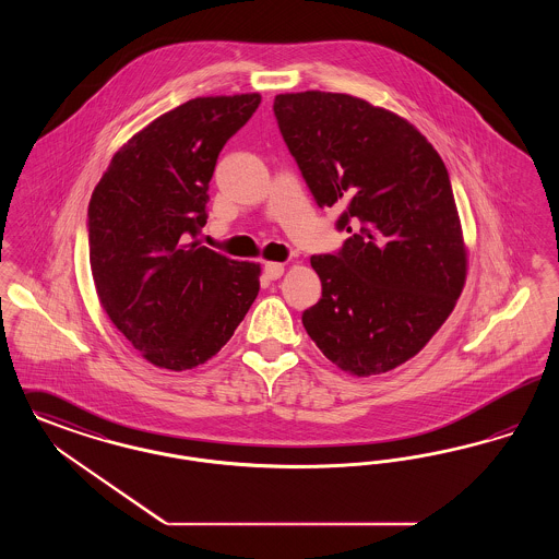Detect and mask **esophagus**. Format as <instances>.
Here are the masks:
<instances>
[{
    "label": "esophagus",
    "instance_id": "34e87169",
    "mask_svg": "<svg viewBox=\"0 0 559 559\" xmlns=\"http://www.w3.org/2000/svg\"><path fill=\"white\" fill-rule=\"evenodd\" d=\"M283 272H285V266L278 264V262H266V264H264V274H266V278H270V281L281 278Z\"/></svg>",
    "mask_w": 559,
    "mask_h": 559
}]
</instances>
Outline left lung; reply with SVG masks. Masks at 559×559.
I'll use <instances>...</instances> for the list:
<instances>
[{"instance_id":"obj_1","label":"left lung","mask_w":559,"mask_h":559,"mask_svg":"<svg viewBox=\"0 0 559 559\" xmlns=\"http://www.w3.org/2000/svg\"><path fill=\"white\" fill-rule=\"evenodd\" d=\"M281 134L320 207L343 205L338 253L312 255L322 297L301 320L354 377L414 358L453 312L466 246L445 164L414 124L347 93L274 97Z\"/></svg>"}]
</instances>
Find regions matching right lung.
Listing matches in <instances>:
<instances>
[{"mask_svg":"<svg viewBox=\"0 0 559 559\" xmlns=\"http://www.w3.org/2000/svg\"><path fill=\"white\" fill-rule=\"evenodd\" d=\"M260 93L195 97L116 154L90 201L91 274L102 308L134 349L166 370L216 356L260 290V264L191 241L224 143Z\"/></svg>","mask_w":559,"mask_h":559,"instance_id":"obj_1","label":"right lung"}]
</instances>
